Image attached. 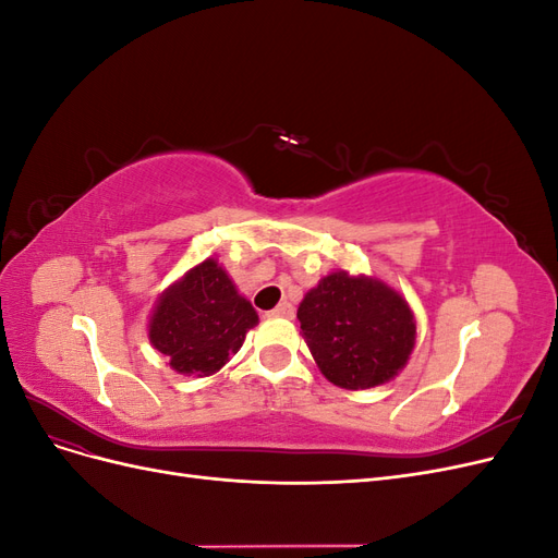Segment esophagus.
Wrapping results in <instances>:
<instances>
[{
  "label": "esophagus",
  "instance_id": "34e87169",
  "mask_svg": "<svg viewBox=\"0 0 558 558\" xmlns=\"http://www.w3.org/2000/svg\"><path fill=\"white\" fill-rule=\"evenodd\" d=\"M267 316H281V318H293L295 316V307L291 305V302H279V305L272 310V312H267Z\"/></svg>",
  "mask_w": 558,
  "mask_h": 558
}]
</instances>
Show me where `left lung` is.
<instances>
[{"mask_svg": "<svg viewBox=\"0 0 558 558\" xmlns=\"http://www.w3.org/2000/svg\"><path fill=\"white\" fill-rule=\"evenodd\" d=\"M298 320L320 375L349 391L391 381L416 344L410 302L381 279L344 269L307 291Z\"/></svg>", "mask_w": 558, "mask_h": 558, "instance_id": "8db88e82", "label": "left lung"}]
</instances>
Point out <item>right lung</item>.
<instances>
[{
  "mask_svg": "<svg viewBox=\"0 0 558 558\" xmlns=\"http://www.w3.org/2000/svg\"><path fill=\"white\" fill-rule=\"evenodd\" d=\"M258 324V314L216 258L191 267L156 300L148 340L185 377L216 375Z\"/></svg>",
  "mask_w": 558,
  "mask_h": 558,
  "instance_id": "obj_1",
  "label": "right lung"
}]
</instances>
